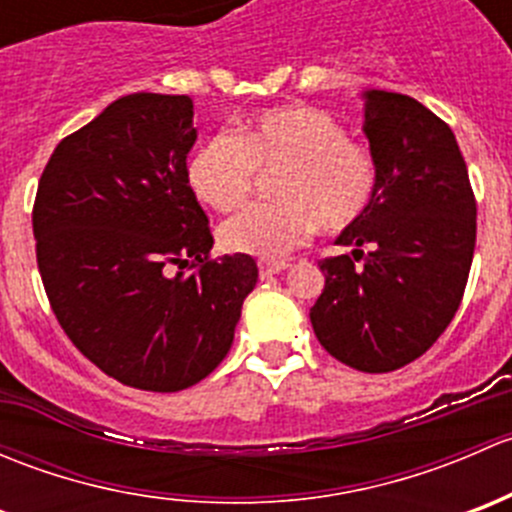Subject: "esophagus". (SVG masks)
Wrapping results in <instances>:
<instances>
[{
    "instance_id": "obj_1",
    "label": "esophagus",
    "mask_w": 512,
    "mask_h": 512,
    "mask_svg": "<svg viewBox=\"0 0 512 512\" xmlns=\"http://www.w3.org/2000/svg\"><path fill=\"white\" fill-rule=\"evenodd\" d=\"M257 267H260V277L262 280H267V277H272V275H280V272H285L287 270V262H277V260H260L257 262Z\"/></svg>"
}]
</instances>
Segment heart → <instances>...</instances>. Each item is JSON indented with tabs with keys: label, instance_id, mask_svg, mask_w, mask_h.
<instances>
[{
	"label": "heart",
	"instance_id": "heart-1",
	"mask_svg": "<svg viewBox=\"0 0 512 512\" xmlns=\"http://www.w3.org/2000/svg\"><path fill=\"white\" fill-rule=\"evenodd\" d=\"M260 173L275 175L280 203L257 205L220 227V245L235 255L282 260L317 227L339 232L369 210L376 163L349 141L337 118L314 106H282L218 133L188 160V185L200 203L232 213L255 195Z\"/></svg>",
	"mask_w": 512,
	"mask_h": 512
}]
</instances>
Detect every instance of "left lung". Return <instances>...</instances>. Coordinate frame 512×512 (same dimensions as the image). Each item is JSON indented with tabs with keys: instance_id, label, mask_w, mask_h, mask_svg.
Returning <instances> with one entry per match:
<instances>
[{
	"instance_id": "left-lung-1",
	"label": "left lung",
	"mask_w": 512,
	"mask_h": 512,
	"mask_svg": "<svg viewBox=\"0 0 512 512\" xmlns=\"http://www.w3.org/2000/svg\"><path fill=\"white\" fill-rule=\"evenodd\" d=\"M361 98L379 183L369 210L334 240L352 250L319 262L324 292L309 319L334 359L384 374L428 352L458 312L476 198L456 136L436 113L391 91Z\"/></svg>"
}]
</instances>
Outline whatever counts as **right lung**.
Masks as SVG:
<instances>
[{"label":"right lung","instance_id":"right-lung-1","mask_svg":"<svg viewBox=\"0 0 512 512\" xmlns=\"http://www.w3.org/2000/svg\"><path fill=\"white\" fill-rule=\"evenodd\" d=\"M195 141L188 96H123L56 146L36 190L51 309L86 359L133 389L205 379L257 285L250 255L210 260L213 235L185 175ZM170 264L201 270L168 276Z\"/></svg>","mask_w":512,"mask_h":512}]
</instances>
